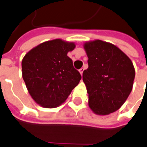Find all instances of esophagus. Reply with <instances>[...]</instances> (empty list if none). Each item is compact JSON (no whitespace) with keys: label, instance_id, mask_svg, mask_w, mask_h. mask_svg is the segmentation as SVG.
I'll use <instances>...</instances> for the list:
<instances>
[{"label":"esophagus","instance_id":"1","mask_svg":"<svg viewBox=\"0 0 147 147\" xmlns=\"http://www.w3.org/2000/svg\"><path fill=\"white\" fill-rule=\"evenodd\" d=\"M83 70H84V68H80V69L79 70V72L80 73V74L81 75H83Z\"/></svg>","mask_w":147,"mask_h":147}]
</instances>
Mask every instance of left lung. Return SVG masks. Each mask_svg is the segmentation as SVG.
<instances>
[{
    "mask_svg": "<svg viewBox=\"0 0 147 147\" xmlns=\"http://www.w3.org/2000/svg\"><path fill=\"white\" fill-rule=\"evenodd\" d=\"M88 69L83 73L89 107L98 115L115 112L131 93L135 77L131 60L115 45L96 40L83 45Z\"/></svg>",
    "mask_w": 147,
    "mask_h": 147,
    "instance_id": "obj_1",
    "label": "left lung"
}]
</instances>
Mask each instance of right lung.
Wrapping results in <instances>:
<instances>
[{"label": "right lung", "mask_w": 147, "mask_h": 147, "mask_svg": "<svg viewBox=\"0 0 147 147\" xmlns=\"http://www.w3.org/2000/svg\"><path fill=\"white\" fill-rule=\"evenodd\" d=\"M74 42L61 38L42 42L28 51L22 61V75L29 95L37 104L53 109L65 102L81 75L67 56Z\"/></svg>", "instance_id": "right-lung-1"}]
</instances>
